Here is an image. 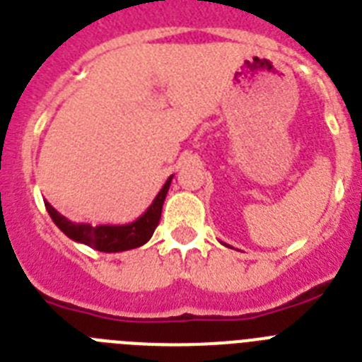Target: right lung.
I'll return each instance as SVG.
<instances>
[{
  "mask_svg": "<svg viewBox=\"0 0 362 362\" xmlns=\"http://www.w3.org/2000/svg\"><path fill=\"white\" fill-rule=\"evenodd\" d=\"M172 177L174 175L166 179V183L163 185V188L159 190L156 199L151 202V205L148 206L146 212L139 216L135 221L126 225H97V227H93L89 223H75V221L67 219L66 216H62L49 202L43 203H45V209H47L54 225L73 242L84 243V245H89L102 252H122L144 245L151 238L156 227L159 225L160 211H163V203H165L166 194H168Z\"/></svg>",
  "mask_w": 362,
  "mask_h": 362,
  "instance_id": "right-lung-1",
  "label": "right lung"
}]
</instances>
